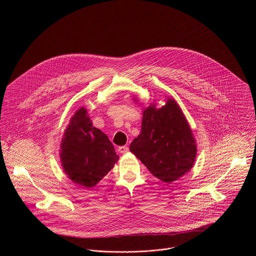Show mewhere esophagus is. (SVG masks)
I'll list each match as a JSON object with an SVG mask.
<instances>
[{
    "label": "esophagus",
    "mask_w": 256,
    "mask_h": 256,
    "mask_svg": "<svg viewBox=\"0 0 256 256\" xmlns=\"http://www.w3.org/2000/svg\"><path fill=\"white\" fill-rule=\"evenodd\" d=\"M118 150H119V152H121V154H126V152H128L129 148L127 146H119V148H118Z\"/></svg>",
    "instance_id": "1"
}]
</instances>
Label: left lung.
Masks as SVG:
<instances>
[{
  "instance_id": "left-lung-1",
  "label": "left lung",
  "mask_w": 256,
  "mask_h": 256,
  "mask_svg": "<svg viewBox=\"0 0 256 256\" xmlns=\"http://www.w3.org/2000/svg\"><path fill=\"white\" fill-rule=\"evenodd\" d=\"M130 150L156 178L170 183L192 168L196 145L182 111L170 98L160 108L150 106L143 114L140 135Z\"/></svg>"
}]
</instances>
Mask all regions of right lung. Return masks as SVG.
<instances>
[{
	"instance_id": "right-lung-1",
	"label": "right lung",
	"mask_w": 256,
	"mask_h": 256,
	"mask_svg": "<svg viewBox=\"0 0 256 256\" xmlns=\"http://www.w3.org/2000/svg\"><path fill=\"white\" fill-rule=\"evenodd\" d=\"M61 148L66 174L74 182L88 188L102 180L118 160L108 137L92 126L84 108L72 117Z\"/></svg>"
}]
</instances>
